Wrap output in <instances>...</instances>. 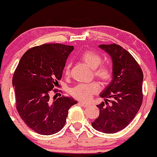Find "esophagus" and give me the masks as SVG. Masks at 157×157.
<instances>
[{"label":"esophagus","mask_w":157,"mask_h":157,"mask_svg":"<svg viewBox=\"0 0 157 157\" xmlns=\"http://www.w3.org/2000/svg\"><path fill=\"white\" fill-rule=\"evenodd\" d=\"M78 104H79V105H82V106H87V105H89V104H88V103L82 102V101H79V102H78Z\"/></svg>","instance_id":"esophagus-1"}]
</instances>
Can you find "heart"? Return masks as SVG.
I'll return each instance as SVG.
<instances>
[{
	"mask_svg": "<svg viewBox=\"0 0 157 157\" xmlns=\"http://www.w3.org/2000/svg\"><path fill=\"white\" fill-rule=\"evenodd\" d=\"M81 57L84 62L90 67L94 68V75L98 79L103 85H107L111 82L114 77V71L112 67L106 63H101V57L97 52L86 50L83 52ZM70 64L68 63L64 67V73L68 75ZM100 91V85L98 82H91L89 84H79L70 90V94L74 98L81 101L90 100L92 97L98 94Z\"/></svg>",
	"mask_w": 157,
	"mask_h": 157,
	"instance_id": "b5f03b06",
	"label": "heart"
}]
</instances>
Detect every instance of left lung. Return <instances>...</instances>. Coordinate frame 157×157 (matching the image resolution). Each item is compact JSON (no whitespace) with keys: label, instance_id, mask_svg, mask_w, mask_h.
Segmentation results:
<instances>
[{"label":"left lung","instance_id":"8db88e82","mask_svg":"<svg viewBox=\"0 0 157 157\" xmlns=\"http://www.w3.org/2000/svg\"><path fill=\"white\" fill-rule=\"evenodd\" d=\"M113 60L114 77L101 97L105 98L97 106L100 114L92 127L101 132L113 134L124 129L138 113L143 102V74L140 66L121 46L101 44Z\"/></svg>","mask_w":157,"mask_h":157}]
</instances>
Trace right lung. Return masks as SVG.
I'll return each mask as SVG.
<instances>
[{
  "mask_svg": "<svg viewBox=\"0 0 157 157\" xmlns=\"http://www.w3.org/2000/svg\"><path fill=\"white\" fill-rule=\"evenodd\" d=\"M73 46L45 43L25 52L13 76L16 109L24 123L37 133L53 135L65 125L68 109L77 101L68 97L54 96Z\"/></svg>",
  "mask_w": 157,
  "mask_h": 157,
  "instance_id": "add662e5",
  "label": "right lung"
}]
</instances>
